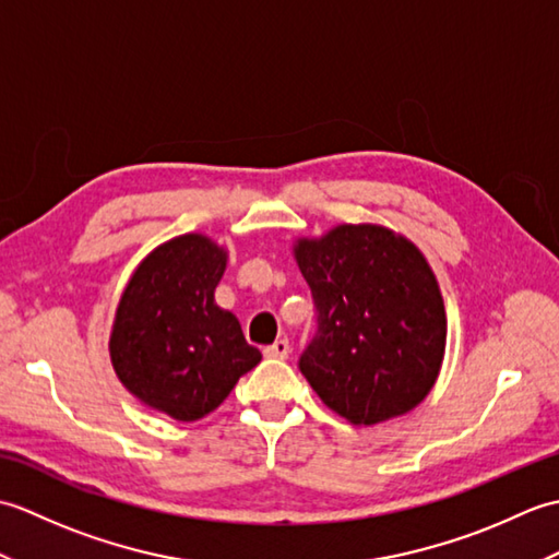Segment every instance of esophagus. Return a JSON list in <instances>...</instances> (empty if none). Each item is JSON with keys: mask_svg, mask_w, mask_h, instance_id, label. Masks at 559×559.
<instances>
[{"mask_svg": "<svg viewBox=\"0 0 559 559\" xmlns=\"http://www.w3.org/2000/svg\"><path fill=\"white\" fill-rule=\"evenodd\" d=\"M264 353H266V358L286 360L288 355H290V343H288V338H278V341L273 343V346H269Z\"/></svg>", "mask_w": 559, "mask_h": 559, "instance_id": "esophagus-1", "label": "esophagus"}]
</instances>
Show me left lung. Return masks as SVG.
<instances>
[{"instance_id": "left-lung-1", "label": "left lung", "mask_w": 559, "mask_h": 559, "mask_svg": "<svg viewBox=\"0 0 559 559\" xmlns=\"http://www.w3.org/2000/svg\"><path fill=\"white\" fill-rule=\"evenodd\" d=\"M293 257L317 305L319 331L300 358L317 396L358 427L423 403L442 370L447 312L420 249L384 225L341 223L298 237Z\"/></svg>"}]
</instances>
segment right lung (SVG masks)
<instances>
[{
  "label": "right lung",
  "instance_id": "add662e5",
  "mask_svg": "<svg viewBox=\"0 0 559 559\" xmlns=\"http://www.w3.org/2000/svg\"><path fill=\"white\" fill-rule=\"evenodd\" d=\"M225 266L228 249L209 235H177L139 261L117 302V379L144 406L180 423L216 411L261 360L237 317L216 305Z\"/></svg>",
  "mask_w": 559,
  "mask_h": 559
}]
</instances>
